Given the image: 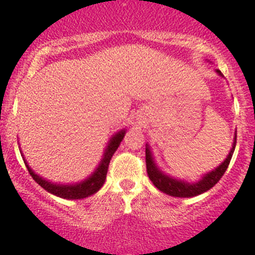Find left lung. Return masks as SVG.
I'll return each instance as SVG.
<instances>
[{"mask_svg":"<svg viewBox=\"0 0 255 255\" xmlns=\"http://www.w3.org/2000/svg\"><path fill=\"white\" fill-rule=\"evenodd\" d=\"M216 73H218L220 77H224L219 69H216ZM235 132H237V130H235ZM235 146H237V133H235L234 141H233L232 149H230L229 154L227 156L224 162H221L218 167L214 168V170L210 171V172L201 176V178L197 180V181L187 182L185 181V180H180V178L172 177V176L167 175V173L163 172L162 170H160V167H158V166L156 165V162H154L153 154H152L151 148H149V144H146L147 173H148L149 180L153 182L154 186L160 190V191L170 195V196H175V197L197 196V195L208 191V190H210L211 187L215 186V185L218 184L219 180L221 178V176L224 175L228 166H229L230 160H232V157H233V153H234Z\"/></svg>","mask_w":255,"mask_h":255,"instance_id":"left-lung-1","label":"left lung"}]
</instances>
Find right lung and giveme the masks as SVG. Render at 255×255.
Returning <instances> with one entry per match:
<instances>
[{
  "mask_svg": "<svg viewBox=\"0 0 255 255\" xmlns=\"http://www.w3.org/2000/svg\"><path fill=\"white\" fill-rule=\"evenodd\" d=\"M126 128L121 129L120 132L114 133L111 137L108 142V146L106 147L103 153V158L99 162L98 167L95 168L94 172L87 177L83 181L77 182V184H56V182H51L45 180L44 177L39 176L37 173H35L32 171V168L27 165L26 160L23 158V162H25L26 167H27L28 173L31 175V177L34 178L35 181L42 187V189L46 190L50 194L55 195V196L61 197V199L66 200H78V199H84V197L90 196V195L95 194L97 191H99L102 186L106 182L107 172H108V166L109 162L112 160V156L114 154V152L117 151V148L120 147L121 142H122L123 137L126 134ZM23 156V154H22Z\"/></svg>",
  "mask_w": 255,
  "mask_h": 255,
  "instance_id": "right-lung-1",
  "label": "right lung"
}]
</instances>
